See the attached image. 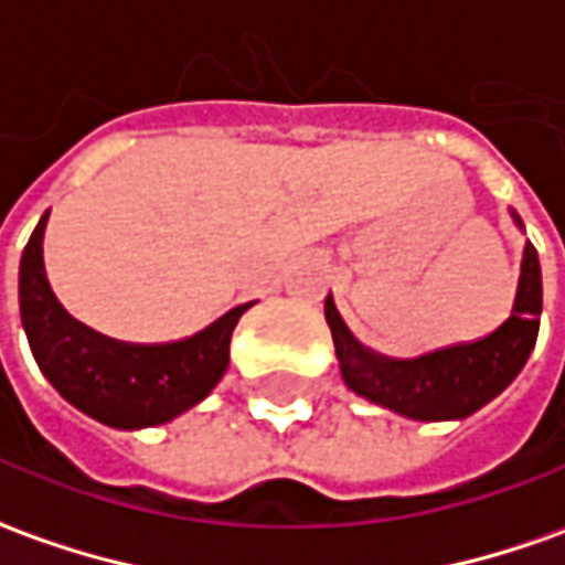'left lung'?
<instances>
[{
	"instance_id": "8db88e82",
	"label": "left lung",
	"mask_w": 565,
	"mask_h": 565,
	"mask_svg": "<svg viewBox=\"0 0 565 565\" xmlns=\"http://www.w3.org/2000/svg\"><path fill=\"white\" fill-rule=\"evenodd\" d=\"M539 317L542 267L532 243L523 252L511 317L486 338L449 344L424 353L418 360H394L365 350L338 317L332 295L326 298V322L332 329L334 353L341 360V375L350 391L415 422L468 418L470 412L501 394L535 348Z\"/></svg>"
}]
</instances>
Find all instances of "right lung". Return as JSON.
<instances>
[{
    "mask_svg": "<svg viewBox=\"0 0 565 565\" xmlns=\"http://www.w3.org/2000/svg\"><path fill=\"white\" fill-rule=\"evenodd\" d=\"M42 215L21 258V320L42 375L95 422L138 430L171 422L215 387L231 363V334L252 305L169 344H128L73 320L42 264Z\"/></svg>",
    "mask_w": 565,
    "mask_h": 565,
    "instance_id": "obj_1",
    "label": "right lung"
}]
</instances>
